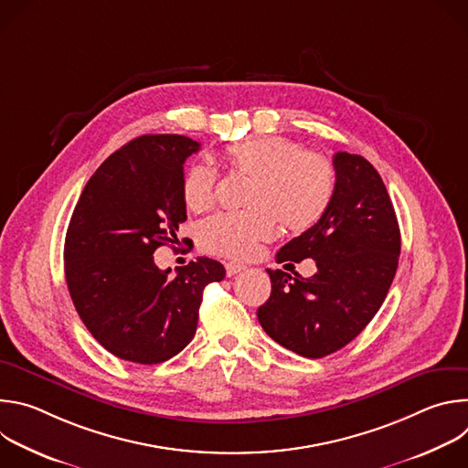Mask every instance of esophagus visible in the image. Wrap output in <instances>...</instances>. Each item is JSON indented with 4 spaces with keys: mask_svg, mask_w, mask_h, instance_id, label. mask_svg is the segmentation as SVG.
<instances>
[{
    "mask_svg": "<svg viewBox=\"0 0 468 468\" xmlns=\"http://www.w3.org/2000/svg\"><path fill=\"white\" fill-rule=\"evenodd\" d=\"M246 269L244 264H240V262H226V274L231 278V276H235V274H239V272H242Z\"/></svg>",
    "mask_w": 468,
    "mask_h": 468,
    "instance_id": "34e87169",
    "label": "esophagus"
}]
</instances>
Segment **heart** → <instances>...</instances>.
I'll return each instance as SVG.
<instances>
[{"instance_id":"b5f03b06","label":"heart","mask_w":468,"mask_h":468,"mask_svg":"<svg viewBox=\"0 0 468 468\" xmlns=\"http://www.w3.org/2000/svg\"><path fill=\"white\" fill-rule=\"evenodd\" d=\"M229 166L251 177L244 213H222L197 226V246L206 253L246 259L274 237L278 222L302 233L324 215L335 188V166L318 154L302 150L282 135L251 137L226 150ZM218 174L207 165H192L181 183L183 202L192 211L215 204Z\"/></svg>"}]
</instances>
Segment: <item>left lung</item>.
Segmentation results:
<instances>
[{"label":"left lung","mask_w":468,"mask_h":468,"mask_svg":"<svg viewBox=\"0 0 468 468\" xmlns=\"http://www.w3.org/2000/svg\"><path fill=\"white\" fill-rule=\"evenodd\" d=\"M333 166L335 188L324 215L276 255L278 262L314 259L316 274L269 269L272 292L257 309L278 345L309 359L341 350L367 327L388 292L402 244L378 170L346 152L333 155Z\"/></svg>","instance_id":"1"}]
</instances>
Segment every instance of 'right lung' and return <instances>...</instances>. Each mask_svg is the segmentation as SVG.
Returning a JSON list of instances; mask_svg holds the SVG:
<instances>
[{
    "label": "right lung",
    "instance_id": "1",
    "mask_svg": "<svg viewBox=\"0 0 468 468\" xmlns=\"http://www.w3.org/2000/svg\"><path fill=\"white\" fill-rule=\"evenodd\" d=\"M199 144L181 135H143L109 155L85 185L64 240V274L76 311L112 356L157 365L194 337L204 289L224 266L197 257L176 278L154 251L186 220L181 183Z\"/></svg>",
    "mask_w": 468,
    "mask_h": 468
}]
</instances>
